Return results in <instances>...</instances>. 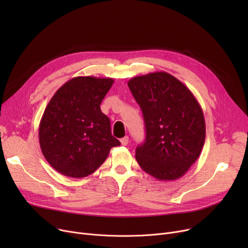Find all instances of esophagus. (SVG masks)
I'll return each mask as SVG.
<instances>
[{
    "mask_svg": "<svg viewBox=\"0 0 248 248\" xmlns=\"http://www.w3.org/2000/svg\"><path fill=\"white\" fill-rule=\"evenodd\" d=\"M121 144H122L123 146H126V145L128 144V137L123 138V139L121 140Z\"/></svg>",
    "mask_w": 248,
    "mask_h": 248,
    "instance_id": "34e87169",
    "label": "esophagus"
}]
</instances>
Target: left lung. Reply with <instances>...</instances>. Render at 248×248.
Instances as JSON below:
<instances>
[{"label": "left lung", "mask_w": 248, "mask_h": 248, "mask_svg": "<svg viewBox=\"0 0 248 248\" xmlns=\"http://www.w3.org/2000/svg\"><path fill=\"white\" fill-rule=\"evenodd\" d=\"M144 114L146 140L136 159L160 181L177 180L196 162L205 141V120L190 89L165 71L136 76L127 82Z\"/></svg>", "instance_id": "1"}]
</instances>
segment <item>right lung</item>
I'll list each match as a JSON object with an SVG mask.
<instances>
[{
  "mask_svg": "<svg viewBox=\"0 0 248 248\" xmlns=\"http://www.w3.org/2000/svg\"><path fill=\"white\" fill-rule=\"evenodd\" d=\"M112 78L77 76L52 96L39 124V142L52 168L67 177L83 178L107 160L113 138L100 103L113 84Z\"/></svg>",
  "mask_w": 248,
  "mask_h": 248,
  "instance_id": "add662e5",
  "label": "right lung"
}]
</instances>
